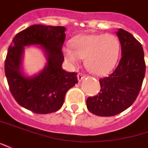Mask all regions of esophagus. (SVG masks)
<instances>
[{
  "mask_svg": "<svg viewBox=\"0 0 148 148\" xmlns=\"http://www.w3.org/2000/svg\"><path fill=\"white\" fill-rule=\"evenodd\" d=\"M84 78H85V75L83 74V73H79V74L77 75V79H78V81H79V82H80V81L83 80V79H84Z\"/></svg>",
  "mask_w": 148,
  "mask_h": 148,
  "instance_id": "obj_1",
  "label": "esophagus"
}]
</instances>
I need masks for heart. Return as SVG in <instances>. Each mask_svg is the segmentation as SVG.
Returning a JSON list of instances; mask_svg holds the SVG:
<instances>
[{
    "mask_svg": "<svg viewBox=\"0 0 148 148\" xmlns=\"http://www.w3.org/2000/svg\"><path fill=\"white\" fill-rule=\"evenodd\" d=\"M71 47H64L65 59L78 64L84 59L88 70L97 76H103L114 68L120 54L119 38L110 34H82L72 38Z\"/></svg>",
    "mask_w": 148,
    "mask_h": 148,
    "instance_id": "heart-1",
    "label": "heart"
}]
</instances>
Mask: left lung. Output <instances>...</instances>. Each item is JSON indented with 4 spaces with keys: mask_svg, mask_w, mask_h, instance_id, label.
<instances>
[{
    "mask_svg": "<svg viewBox=\"0 0 148 148\" xmlns=\"http://www.w3.org/2000/svg\"><path fill=\"white\" fill-rule=\"evenodd\" d=\"M116 34L122 47L119 65L110 76L100 79L98 94L86 101L88 110L101 117L114 116L129 108L137 98L145 76L141 43L123 29H119Z\"/></svg>",
    "mask_w": 148,
    "mask_h": 148,
    "instance_id": "8db88e82",
    "label": "left lung"
}]
</instances>
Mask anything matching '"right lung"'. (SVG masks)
Listing matches in <instances>:
<instances>
[{"instance_id":"add662e5","label":"right lung","mask_w":148,"mask_h":148,"mask_svg":"<svg viewBox=\"0 0 148 148\" xmlns=\"http://www.w3.org/2000/svg\"><path fill=\"white\" fill-rule=\"evenodd\" d=\"M64 26L33 25L15 35L10 44L5 72L12 95L21 106L35 114L56 112L64 102L66 92L78 83L77 73L62 68L65 40ZM37 45L44 51L47 64L37 75L26 77L22 70L24 46Z\"/></svg>"}]
</instances>
